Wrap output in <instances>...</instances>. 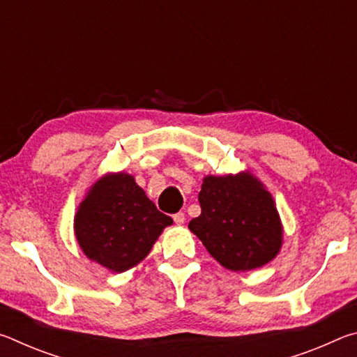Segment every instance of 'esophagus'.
Returning a JSON list of instances; mask_svg holds the SVG:
<instances>
[{"label": "esophagus", "mask_w": 357, "mask_h": 357, "mask_svg": "<svg viewBox=\"0 0 357 357\" xmlns=\"http://www.w3.org/2000/svg\"><path fill=\"white\" fill-rule=\"evenodd\" d=\"M173 220H174V223H178V225H181V223H184V220H185L184 213L174 214V215H173Z\"/></svg>", "instance_id": "1"}]
</instances>
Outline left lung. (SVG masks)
I'll use <instances>...</instances> for the list:
<instances>
[{"instance_id": "left-lung-1", "label": "left lung", "mask_w": 357, "mask_h": 357, "mask_svg": "<svg viewBox=\"0 0 357 357\" xmlns=\"http://www.w3.org/2000/svg\"><path fill=\"white\" fill-rule=\"evenodd\" d=\"M202 214L189 228L211 257L229 271L261 268L283 239L274 198L250 172L206 176L198 193Z\"/></svg>"}]
</instances>
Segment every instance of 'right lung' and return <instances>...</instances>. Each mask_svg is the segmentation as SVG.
<instances>
[{
    "instance_id": "1",
    "label": "right lung",
    "mask_w": 357,
    "mask_h": 357,
    "mask_svg": "<svg viewBox=\"0 0 357 357\" xmlns=\"http://www.w3.org/2000/svg\"><path fill=\"white\" fill-rule=\"evenodd\" d=\"M173 219L155 208L128 173L96 181L78 206L74 229L89 259L112 273H124L146 258Z\"/></svg>"
}]
</instances>
